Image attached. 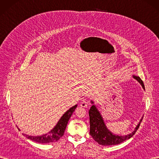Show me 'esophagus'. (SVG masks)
<instances>
[{
    "instance_id": "34e87169",
    "label": "esophagus",
    "mask_w": 159,
    "mask_h": 159,
    "mask_svg": "<svg viewBox=\"0 0 159 159\" xmlns=\"http://www.w3.org/2000/svg\"><path fill=\"white\" fill-rule=\"evenodd\" d=\"M88 105H89L88 102H87V101H85V100L82 101L81 103H80V106L83 108H87V107H88Z\"/></svg>"
}]
</instances>
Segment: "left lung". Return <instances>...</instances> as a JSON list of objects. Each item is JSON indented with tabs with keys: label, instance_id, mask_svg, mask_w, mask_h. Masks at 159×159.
Segmentation results:
<instances>
[{
	"label": "left lung",
	"instance_id": "8db88e82",
	"mask_svg": "<svg viewBox=\"0 0 159 159\" xmlns=\"http://www.w3.org/2000/svg\"><path fill=\"white\" fill-rule=\"evenodd\" d=\"M133 77L140 83L141 87L145 90L144 84L140 77L134 75H133ZM91 103L93 104V105L91 107L89 111L90 124L89 134L98 143L102 145V146H113V145L120 144L124 141L129 139L135 134L143 119L142 117L132 133L126 134V135H119V134L113 133L109 130V128L107 127L105 123H104L102 115L97 109L96 105L93 104V101L91 100Z\"/></svg>",
	"mask_w": 159,
	"mask_h": 159
}]
</instances>
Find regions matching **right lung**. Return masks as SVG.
<instances>
[{"mask_svg": "<svg viewBox=\"0 0 159 159\" xmlns=\"http://www.w3.org/2000/svg\"><path fill=\"white\" fill-rule=\"evenodd\" d=\"M76 107L77 105L76 104L75 106H73L72 107H71L70 109L67 110L66 112L63 115L62 117L60 118V120L56 124V126L54 127L51 130L49 131L48 133L42 134L41 136H31L26 134H24V135L26 138H28L29 139H31L38 143H48L56 142V141H58L60 138L63 135L64 132H65L67 124L68 123L70 118L72 116V113H74V111H75ZM18 129L20 130L18 127Z\"/></svg>", "mask_w": 159, "mask_h": 159, "instance_id": "1", "label": "right lung"}]
</instances>
